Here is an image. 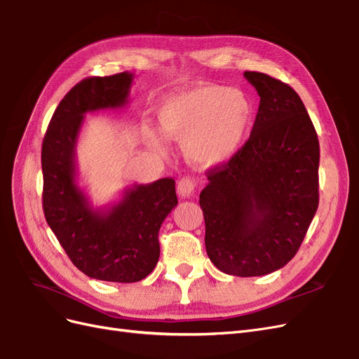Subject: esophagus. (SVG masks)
<instances>
[{"mask_svg":"<svg viewBox=\"0 0 359 359\" xmlns=\"http://www.w3.org/2000/svg\"><path fill=\"white\" fill-rule=\"evenodd\" d=\"M194 189H195V180L191 179V177H182L177 183V192L180 196H183V198H188V196H191L194 194Z\"/></svg>","mask_w":359,"mask_h":359,"instance_id":"34e87169","label":"esophagus"}]
</instances>
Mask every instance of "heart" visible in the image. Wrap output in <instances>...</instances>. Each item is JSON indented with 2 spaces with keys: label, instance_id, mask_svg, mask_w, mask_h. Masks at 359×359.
I'll return each instance as SVG.
<instances>
[{
  "label": "heart",
  "instance_id": "1",
  "mask_svg": "<svg viewBox=\"0 0 359 359\" xmlns=\"http://www.w3.org/2000/svg\"><path fill=\"white\" fill-rule=\"evenodd\" d=\"M159 131L182 140L183 152L194 163L215 167L233 159L249 140L255 125V102L245 90L224 85H200L165 97L158 109ZM146 142L165 152L164 138L143 128Z\"/></svg>",
  "mask_w": 359,
  "mask_h": 359
}]
</instances>
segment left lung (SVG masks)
Wrapping results in <instances>:
<instances>
[{
    "mask_svg": "<svg viewBox=\"0 0 359 359\" xmlns=\"http://www.w3.org/2000/svg\"><path fill=\"white\" fill-rule=\"evenodd\" d=\"M245 77L261 98L255 125L233 159L207 171L200 205L216 269L253 277L285 267L302 246L319 204V142L291 86Z\"/></svg>",
    "mask_w": 359,
    "mask_h": 359,
    "instance_id": "left-lung-1",
    "label": "left lung"
}]
</instances>
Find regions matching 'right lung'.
Masks as SVG:
<instances>
[{
    "mask_svg": "<svg viewBox=\"0 0 359 359\" xmlns=\"http://www.w3.org/2000/svg\"><path fill=\"white\" fill-rule=\"evenodd\" d=\"M134 74L89 77L62 98L41 147L43 210L76 267L92 279L134 283L159 259L158 233L177 205L176 182L133 184L122 198L94 209L77 184L76 144L85 114L126 106Z\"/></svg>",
    "mask_w": 359,
    "mask_h": 359,
    "instance_id": "right-lung-1",
    "label": "right lung"
}]
</instances>
